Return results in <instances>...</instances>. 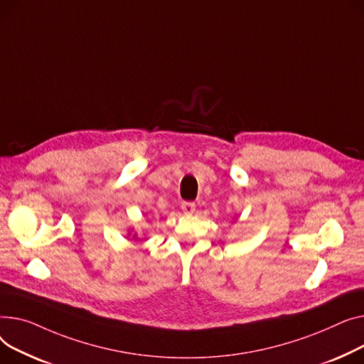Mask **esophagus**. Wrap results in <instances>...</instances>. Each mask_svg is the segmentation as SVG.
<instances>
[{
    "label": "esophagus",
    "instance_id": "1",
    "mask_svg": "<svg viewBox=\"0 0 364 364\" xmlns=\"http://www.w3.org/2000/svg\"><path fill=\"white\" fill-rule=\"evenodd\" d=\"M182 211H183V215H192V213H196V204L194 203H183Z\"/></svg>",
    "mask_w": 364,
    "mask_h": 364
}]
</instances>
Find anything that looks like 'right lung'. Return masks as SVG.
<instances>
[{
	"label": "right lung",
	"mask_w": 364,
	"mask_h": 364,
	"mask_svg": "<svg viewBox=\"0 0 364 364\" xmlns=\"http://www.w3.org/2000/svg\"><path fill=\"white\" fill-rule=\"evenodd\" d=\"M127 238L136 240V238H138V235H136V232H135L134 229H129V230H127Z\"/></svg>",
	"instance_id": "right-lung-1"
}]
</instances>
